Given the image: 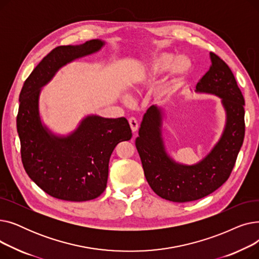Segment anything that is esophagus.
Listing matches in <instances>:
<instances>
[{
  "instance_id": "esophagus-1",
  "label": "esophagus",
  "mask_w": 259,
  "mask_h": 259,
  "mask_svg": "<svg viewBox=\"0 0 259 259\" xmlns=\"http://www.w3.org/2000/svg\"><path fill=\"white\" fill-rule=\"evenodd\" d=\"M129 124H130V127H131L132 132H137V131L139 130V122H138V120L135 119L134 117L129 118Z\"/></svg>"
}]
</instances>
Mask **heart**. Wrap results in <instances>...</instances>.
Listing matches in <instances>:
<instances>
[{
	"label": "heart",
	"instance_id": "b5f03b06",
	"mask_svg": "<svg viewBox=\"0 0 259 259\" xmlns=\"http://www.w3.org/2000/svg\"><path fill=\"white\" fill-rule=\"evenodd\" d=\"M174 58L175 54L172 52L155 54L140 68L134 87L144 88L153 85L161 74L169 70V79L156 91V98L166 97L182 83L192 69V65L187 58L180 57L175 60Z\"/></svg>",
	"mask_w": 259,
	"mask_h": 259
}]
</instances>
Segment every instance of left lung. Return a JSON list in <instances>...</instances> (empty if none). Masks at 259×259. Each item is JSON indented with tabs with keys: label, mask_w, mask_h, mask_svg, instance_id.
Listing matches in <instances>:
<instances>
[{
	"label": "left lung",
	"mask_w": 259,
	"mask_h": 259,
	"mask_svg": "<svg viewBox=\"0 0 259 259\" xmlns=\"http://www.w3.org/2000/svg\"><path fill=\"white\" fill-rule=\"evenodd\" d=\"M212 66L196 85V93L221 99L226 121L220 140L196 164L186 165L167 151L162 127L166 113L151 106L144 115L135 146L146 180L153 191L174 202L192 201L219 189L232 172L244 138V100L229 66L210 52Z\"/></svg>",
	"instance_id": "8db88e82"
}]
</instances>
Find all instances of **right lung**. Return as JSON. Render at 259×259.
Masks as SVG:
<instances>
[{
	"label": "right lung",
	"mask_w": 259,
	"mask_h": 259,
	"mask_svg": "<svg viewBox=\"0 0 259 259\" xmlns=\"http://www.w3.org/2000/svg\"><path fill=\"white\" fill-rule=\"evenodd\" d=\"M105 45V40L95 38L80 45L57 47L39 62L22 88L17 128L23 166L52 197L68 201L99 197L106 189L109 160L116 145L132 138L125 117L89 114L68 134L54 133L40 117L42 88L62 67L99 52Z\"/></svg>",
	"instance_id": "1"
}]
</instances>
